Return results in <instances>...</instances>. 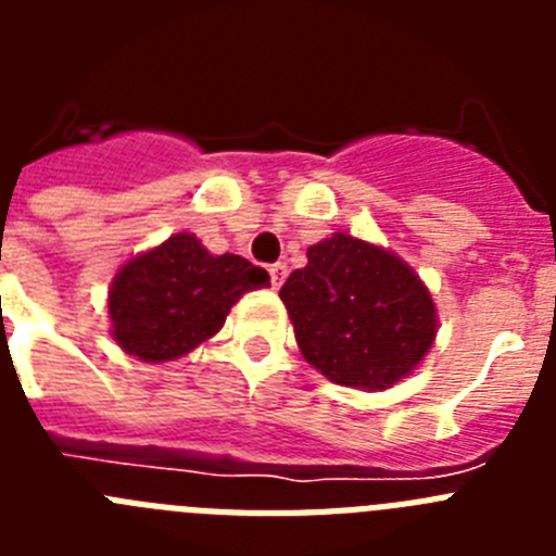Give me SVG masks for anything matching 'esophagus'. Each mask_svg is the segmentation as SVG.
<instances>
[{"mask_svg":"<svg viewBox=\"0 0 556 556\" xmlns=\"http://www.w3.org/2000/svg\"><path fill=\"white\" fill-rule=\"evenodd\" d=\"M283 281H287V264H269V283H273V289H281Z\"/></svg>","mask_w":556,"mask_h":556,"instance_id":"esophagus-1","label":"esophagus"}]
</instances>
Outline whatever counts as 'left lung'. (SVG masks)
Returning <instances> with one entry per match:
<instances>
[{
	"mask_svg": "<svg viewBox=\"0 0 556 556\" xmlns=\"http://www.w3.org/2000/svg\"><path fill=\"white\" fill-rule=\"evenodd\" d=\"M281 287L294 339L328 381L387 390L409 376L437 337V308L415 269L351 233L306 250Z\"/></svg>",
	"mask_w": 556,
	"mask_h": 556,
	"instance_id": "1",
	"label": "left lung"
}]
</instances>
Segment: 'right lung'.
<instances>
[{"label": "right lung", "mask_w": 556, "mask_h": 556, "mask_svg": "<svg viewBox=\"0 0 556 556\" xmlns=\"http://www.w3.org/2000/svg\"><path fill=\"white\" fill-rule=\"evenodd\" d=\"M262 287H269L267 269L242 255H211L194 233H175L116 273L108 292L111 333L141 362H172L214 337L230 306Z\"/></svg>", "instance_id": "add662e5"}]
</instances>
